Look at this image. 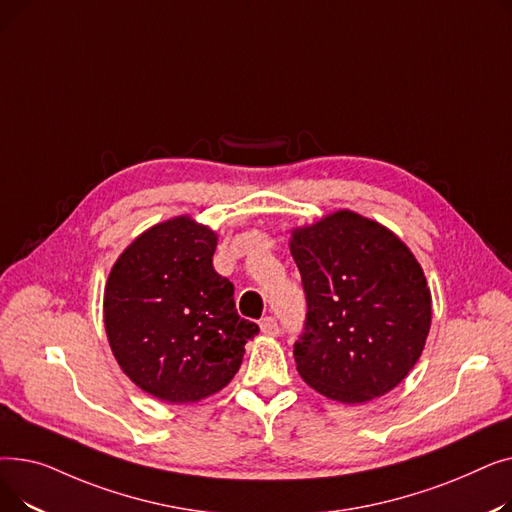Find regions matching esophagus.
Masks as SVG:
<instances>
[{
	"label": "esophagus",
	"mask_w": 512,
	"mask_h": 512,
	"mask_svg": "<svg viewBox=\"0 0 512 512\" xmlns=\"http://www.w3.org/2000/svg\"><path fill=\"white\" fill-rule=\"evenodd\" d=\"M259 328H261V332L265 334V336H278L280 334V326H278V321L274 319V317H263L261 321H259Z\"/></svg>",
	"instance_id": "34e87169"
}]
</instances>
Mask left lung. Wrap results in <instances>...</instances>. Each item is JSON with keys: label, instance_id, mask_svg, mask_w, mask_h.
Segmentation results:
<instances>
[{"label": "left lung", "instance_id": "obj_1", "mask_svg": "<svg viewBox=\"0 0 512 512\" xmlns=\"http://www.w3.org/2000/svg\"><path fill=\"white\" fill-rule=\"evenodd\" d=\"M290 253L307 297L294 342L301 378L344 405L396 388L432 326V294L411 249L386 226L340 209L294 228Z\"/></svg>", "mask_w": 512, "mask_h": 512}]
</instances>
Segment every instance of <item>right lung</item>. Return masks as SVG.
I'll return each instance as SVG.
<instances>
[{"label":"right lung","mask_w":512,"mask_h":512,"mask_svg":"<svg viewBox=\"0 0 512 512\" xmlns=\"http://www.w3.org/2000/svg\"><path fill=\"white\" fill-rule=\"evenodd\" d=\"M218 234L188 215L134 238L103 294L112 353L143 392L184 405L220 392L259 326L234 307V286L213 270Z\"/></svg>","instance_id":"obj_1"}]
</instances>
